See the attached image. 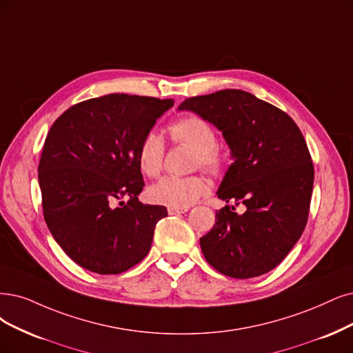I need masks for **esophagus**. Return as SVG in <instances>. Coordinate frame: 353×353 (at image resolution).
<instances>
[{"label": "esophagus", "mask_w": 353, "mask_h": 353, "mask_svg": "<svg viewBox=\"0 0 353 353\" xmlns=\"http://www.w3.org/2000/svg\"><path fill=\"white\" fill-rule=\"evenodd\" d=\"M167 211L170 215H180V214L188 212V208H168Z\"/></svg>", "instance_id": "1"}]
</instances>
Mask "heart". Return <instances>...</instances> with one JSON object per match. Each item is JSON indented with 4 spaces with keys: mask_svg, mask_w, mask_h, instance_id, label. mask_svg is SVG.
<instances>
[{
    "mask_svg": "<svg viewBox=\"0 0 353 353\" xmlns=\"http://www.w3.org/2000/svg\"><path fill=\"white\" fill-rule=\"evenodd\" d=\"M174 142L186 145L194 151L193 165L201 167L214 176L225 170V155L216 148L218 138L214 126L199 116H186L179 119L168 129ZM164 141L160 134L148 132L138 147V167L147 177H157L163 168ZM210 185L202 176L189 177H163L148 189L151 202L168 208H188L199 198L205 196Z\"/></svg>",
    "mask_w": 353,
    "mask_h": 353,
    "instance_id": "b5f03b06",
    "label": "heart"
}]
</instances>
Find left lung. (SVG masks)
I'll return each instance as SVG.
<instances>
[{"instance_id": "obj_1", "label": "left lung", "mask_w": 353, "mask_h": 353, "mask_svg": "<svg viewBox=\"0 0 353 353\" xmlns=\"http://www.w3.org/2000/svg\"><path fill=\"white\" fill-rule=\"evenodd\" d=\"M192 110L223 132L234 163L216 194L225 205L201 239L206 262L223 275L247 279L276 268L307 225L314 167L305 139L283 110L243 90L186 99Z\"/></svg>"}]
</instances>
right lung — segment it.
Returning <instances> with one entry per match:
<instances>
[{
    "label": "right lung",
    "instance_id": "obj_1",
    "mask_svg": "<svg viewBox=\"0 0 353 353\" xmlns=\"http://www.w3.org/2000/svg\"><path fill=\"white\" fill-rule=\"evenodd\" d=\"M172 99L108 94L77 103L52 125L39 163L46 225L77 265L117 275L145 257L167 210L138 201V147ZM122 197L125 204L115 202Z\"/></svg>",
    "mask_w": 353,
    "mask_h": 353
}]
</instances>
